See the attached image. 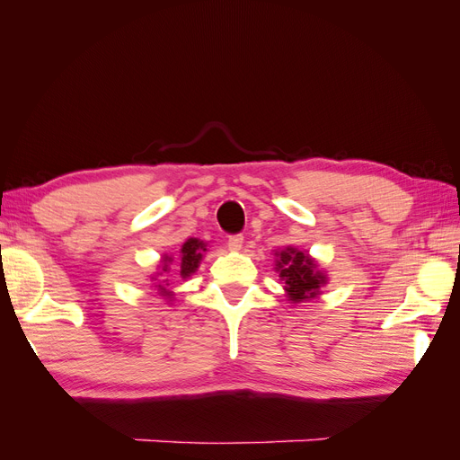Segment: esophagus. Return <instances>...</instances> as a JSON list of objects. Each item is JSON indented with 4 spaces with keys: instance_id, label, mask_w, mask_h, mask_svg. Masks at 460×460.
I'll list each match as a JSON object with an SVG mask.
<instances>
[{
    "instance_id": "34e87169",
    "label": "esophagus",
    "mask_w": 460,
    "mask_h": 460,
    "mask_svg": "<svg viewBox=\"0 0 460 460\" xmlns=\"http://www.w3.org/2000/svg\"><path fill=\"white\" fill-rule=\"evenodd\" d=\"M227 247H229L231 251H239V249L243 247V235H231V237L227 239Z\"/></svg>"
}]
</instances>
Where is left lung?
Wrapping results in <instances>:
<instances>
[{
	"label": "left lung",
	"mask_w": 460,
	"mask_h": 460,
	"mask_svg": "<svg viewBox=\"0 0 460 460\" xmlns=\"http://www.w3.org/2000/svg\"><path fill=\"white\" fill-rule=\"evenodd\" d=\"M277 270L280 272V280H285L290 302L314 298L318 295V288L326 282V277L316 270L314 261L292 247L280 252Z\"/></svg>",
	"instance_id": "obj_1"
}]
</instances>
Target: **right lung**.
Masks as SVG:
<instances>
[{
  "label": "right lung",
  "instance_id": "1",
  "mask_svg": "<svg viewBox=\"0 0 460 460\" xmlns=\"http://www.w3.org/2000/svg\"><path fill=\"white\" fill-rule=\"evenodd\" d=\"M205 251V243L199 239H188L183 243L181 247V277H190L191 272H195L198 269L199 261H201V252ZM168 262L170 259L165 257L164 259V269L162 270H168ZM164 290V287H160Z\"/></svg>",
  "mask_w": 460,
  "mask_h": 460
}]
</instances>
